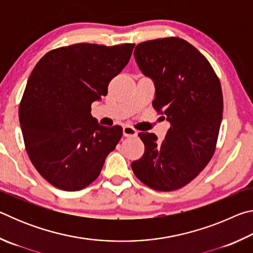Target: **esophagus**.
<instances>
[{"instance_id": "1", "label": "esophagus", "mask_w": 253, "mask_h": 253, "mask_svg": "<svg viewBox=\"0 0 253 253\" xmlns=\"http://www.w3.org/2000/svg\"><path fill=\"white\" fill-rule=\"evenodd\" d=\"M123 134L125 137H135L137 135V130L130 126H124Z\"/></svg>"}]
</instances>
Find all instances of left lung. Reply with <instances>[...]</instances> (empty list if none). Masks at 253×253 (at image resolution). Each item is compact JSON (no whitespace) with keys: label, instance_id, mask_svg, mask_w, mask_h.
<instances>
[{"label":"left lung","instance_id":"8db88e82","mask_svg":"<svg viewBox=\"0 0 253 253\" xmlns=\"http://www.w3.org/2000/svg\"><path fill=\"white\" fill-rule=\"evenodd\" d=\"M134 55L155 84L154 109L170 127L162 142L153 132H139L145 152L131 163L132 172L153 190H178L202 172L215 152L223 114L220 80L208 59L181 38L142 42Z\"/></svg>","mask_w":253,"mask_h":253}]
</instances>
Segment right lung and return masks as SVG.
<instances>
[{"label":"right lung","mask_w":253,"mask_h":253,"mask_svg":"<svg viewBox=\"0 0 253 253\" xmlns=\"http://www.w3.org/2000/svg\"><path fill=\"white\" fill-rule=\"evenodd\" d=\"M134 43H77L49 51L32 70L19 107L30 161L45 181L79 191L99 176L123 136L91 116V104L129 61Z\"/></svg>","instance_id":"1"}]
</instances>
